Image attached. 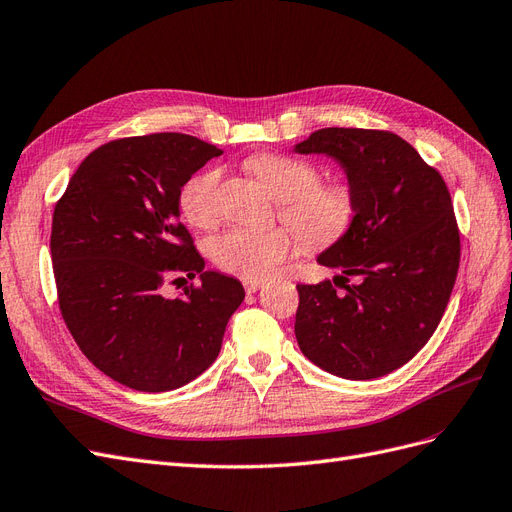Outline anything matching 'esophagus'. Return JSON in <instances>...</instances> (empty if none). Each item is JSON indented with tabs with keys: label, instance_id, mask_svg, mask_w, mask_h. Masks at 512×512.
Instances as JSON below:
<instances>
[{
	"label": "esophagus",
	"instance_id": "esophagus-1",
	"mask_svg": "<svg viewBox=\"0 0 512 512\" xmlns=\"http://www.w3.org/2000/svg\"><path fill=\"white\" fill-rule=\"evenodd\" d=\"M243 288H245L247 294H252V292H258L262 288V282L260 280H243Z\"/></svg>",
	"mask_w": 512,
	"mask_h": 512
}]
</instances>
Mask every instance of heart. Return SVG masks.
I'll return each mask as SVG.
<instances>
[{
	"label": "heart",
	"instance_id": "1",
	"mask_svg": "<svg viewBox=\"0 0 512 512\" xmlns=\"http://www.w3.org/2000/svg\"><path fill=\"white\" fill-rule=\"evenodd\" d=\"M247 170L275 196L284 200L282 220L312 247L342 239L356 215V194L348 181L318 183L314 164L286 153H258L245 162ZM181 209L192 224L211 228L220 220V170H205L181 192ZM297 239L286 228H230L211 243V258L222 271L258 280L273 273L297 252Z\"/></svg>",
	"mask_w": 512,
	"mask_h": 512
}]
</instances>
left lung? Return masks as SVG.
I'll list each match as a JSON object with an SVG mask.
<instances>
[{
  "label": "left lung",
  "mask_w": 512,
  "mask_h": 512,
  "mask_svg": "<svg viewBox=\"0 0 512 512\" xmlns=\"http://www.w3.org/2000/svg\"><path fill=\"white\" fill-rule=\"evenodd\" d=\"M344 168L356 194L346 235L318 256L360 284L337 295L331 282L299 284L294 335L320 369L346 380H374L421 350L457 280L459 228L451 194L404 138L384 130L322 128L294 145Z\"/></svg>",
  "instance_id": "left-lung-1"
}]
</instances>
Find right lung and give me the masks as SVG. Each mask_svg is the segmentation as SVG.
<instances>
[{"label":"right lung","instance_id":"add662e5","mask_svg":"<svg viewBox=\"0 0 512 512\" xmlns=\"http://www.w3.org/2000/svg\"><path fill=\"white\" fill-rule=\"evenodd\" d=\"M220 153L177 132L119 138L89 153L55 205L61 316L87 359L134 391H173L203 374L245 299L235 277L205 271L179 222L181 188ZM181 274L201 286L168 300L163 284Z\"/></svg>","mask_w":512,"mask_h":512}]
</instances>
